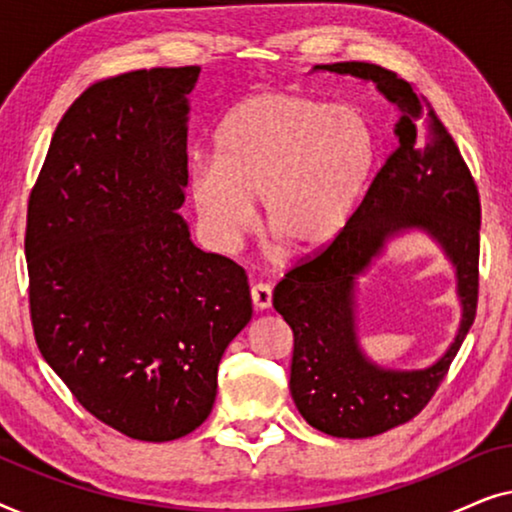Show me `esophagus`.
I'll return each instance as SVG.
<instances>
[{
	"mask_svg": "<svg viewBox=\"0 0 512 512\" xmlns=\"http://www.w3.org/2000/svg\"><path fill=\"white\" fill-rule=\"evenodd\" d=\"M251 300H254L256 310H268L272 305V286L258 282L251 286Z\"/></svg>",
	"mask_w": 512,
	"mask_h": 512,
	"instance_id": "esophagus-1",
	"label": "esophagus"
}]
</instances>
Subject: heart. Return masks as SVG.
Masks as SVG:
<instances>
[{
	"instance_id": "1",
	"label": "heart",
	"mask_w": 512,
	"mask_h": 512,
	"mask_svg": "<svg viewBox=\"0 0 512 512\" xmlns=\"http://www.w3.org/2000/svg\"><path fill=\"white\" fill-rule=\"evenodd\" d=\"M375 160V128L361 109L261 93L223 118L216 158L195 160L188 193L216 247H237L263 200L270 233L296 254H312L349 226Z\"/></svg>"
}]
</instances>
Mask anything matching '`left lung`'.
Returning <instances> with one entry per match:
<instances>
[{
  "instance_id": "8db88e82",
  "label": "left lung",
  "mask_w": 512,
  "mask_h": 512,
  "mask_svg": "<svg viewBox=\"0 0 512 512\" xmlns=\"http://www.w3.org/2000/svg\"><path fill=\"white\" fill-rule=\"evenodd\" d=\"M314 69L373 81L401 109L398 149L375 174L349 226L275 286L272 305L293 331L291 396L314 429L333 438H370L417 417L445 380L478 310L480 195L454 139L424 95L370 62ZM422 229L458 270L462 324L429 369L391 371L370 362L355 338V277L391 236Z\"/></svg>"
}]
</instances>
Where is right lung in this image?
<instances>
[{
    "label": "right lung",
    "mask_w": 512,
    "mask_h": 512,
    "mask_svg": "<svg viewBox=\"0 0 512 512\" xmlns=\"http://www.w3.org/2000/svg\"><path fill=\"white\" fill-rule=\"evenodd\" d=\"M198 76L153 67L83 90L27 202L39 352L90 415L146 443L205 422L221 356L251 319L247 272L195 247L177 214Z\"/></svg>",
    "instance_id": "1"
}]
</instances>
